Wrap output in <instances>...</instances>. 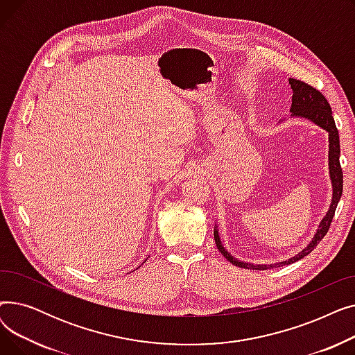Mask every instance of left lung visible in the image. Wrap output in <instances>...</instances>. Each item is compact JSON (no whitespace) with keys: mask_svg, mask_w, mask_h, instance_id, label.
<instances>
[{"mask_svg":"<svg viewBox=\"0 0 355 355\" xmlns=\"http://www.w3.org/2000/svg\"><path fill=\"white\" fill-rule=\"evenodd\" d=\"M291 89L293 92L292 95V105H291V116L293 118H304L311 122H313L316 126L322 128L328 132V142H329V151H328V165H329V180L332 185V198L329 204V210L324 216V218L320 221V226L316 229L312 240L306 245L305 249H302L300 253L295 254L293 257L284 260V262H276V263H262V265H253L243 262V260H239L233 257L226 248L223 246L221 239L218 234L217 226H214V240L216 246L220 250V253L225 256L229 262L234 266L245 268V269H253V270H266L272 268H281L285 265H291L297 260L304 259L306 254H309L316 245L324 239V236L328 233V229L331 226V221L334 218L335 209H337V204L343 194V170L340 165V137H338V129L335 126V121L332 118V110L329 103L327 102L325 96L320 90L313 89L312 86L296 80L289 79Z\"/></svg>","mask_w":355,"mask_h":355,"instance_id":"left-lung-1","label":"left lung"}]
</instances>
